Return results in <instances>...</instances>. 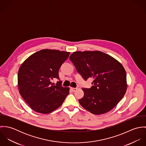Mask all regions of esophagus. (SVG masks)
I'll return each instance as SVG.
<instances>
[{"mask_svg":"<svg viewBox=\"0 0 146 146\" xmlns=\"http://www.w3.org/2000/svg\"><path fill=\"white\" fill-rule=\"evenodd\" d=\"M71 89L72 90V92H75L76 90H77L78 88H71Z\"/></svg>","mask_w":146,"mask_h":146,"instance_id":"obj_1","label":"esophagus"}]
</instances>
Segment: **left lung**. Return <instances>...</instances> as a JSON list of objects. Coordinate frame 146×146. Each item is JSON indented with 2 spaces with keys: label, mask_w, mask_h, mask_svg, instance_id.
Wrapping results in <instances>:
<instances>
[{
  "label": "left lung",
  "mask_w": 146,
  "mask_h": 146,
  "mask_svg": "<svg viewBox=\"0 0 146 146\" xmlns=\"http://www.w3.org/2000/svg\"><path fill=\"white\" fill-rule=\"evenodd\" d=\"M77 72L84 80L92 78L90 88L82 89L81 106L94 115L111 110L125 95L126 74L122 64L100 51L75 52L70 56Z\"/></svg>",
  "instance_id": "left-lung-1"
}]
</instances>
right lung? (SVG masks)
<instances>
[{
    "label": "right lung",
    "instance_id": "1",
    "mask_svg": "<svg viewBox=\"0 0 146 146\" xmlns=\"http://www.w3.org/2000/svg\"><path fill=\"white\" fill-rule=\"evenodd\" d=\"M70 52L42 49L30 56L21 64L18 72V86L23 99L35 111L49 113L62 104L69 88L56 85L51 80L59 79L58 71Z\"/></svg>",
    "mask_w": 146,
    "mask_h": 146
}]
</instances>
